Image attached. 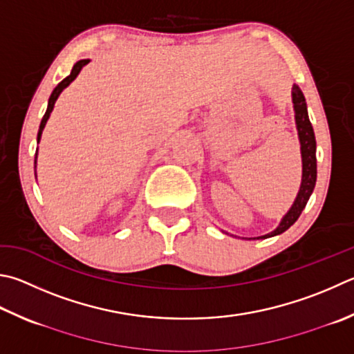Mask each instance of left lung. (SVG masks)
Wrapping results in <instances>:
<instances>
[{
	"label": "left lung",
	"instance_id": "1",
	"mask_svg": "<svg viewBox=\"0 0 354 354\" xmlns=\"http://www.w3.org/2000/svg\"><path fill=\"white\" fill-rule=\"evenodd\" d=\"M292 104H294V113H295V125H297L299 131V140H300V151H301V184L297 198L292 204V207L288 210V214L280 221L279 227L272 230L271 234H266L263 236H257L259 239H269V236H275L283 234L286 229H289L292 224L297 221L301 210L310 199L314 185H316L317 178V160H316V138H314V130L308 118L306 102L305 95L301 89L294 85L292 86Z\"/></svg>",
	"mask_w": 354,
	"mask_h": 354
}]
</instances>
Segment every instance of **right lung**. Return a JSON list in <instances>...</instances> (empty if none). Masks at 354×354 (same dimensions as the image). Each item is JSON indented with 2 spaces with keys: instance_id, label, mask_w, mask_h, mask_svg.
Listing matches in <instances>:
<instances>
[{
  "instance_id": "right-lung-1",
  "label": "right lung",
  "mask_w": 354,
  "mask_h": 354,
  "mask_svg": "<svg viewBox=\"0 0 354 354\" xmlns=\"http://www.w3.org/2000/svg\"><path fill=\"white\" fill-rule=\"evenodd\" d=\"M88 59L86 60H79L75 63V65L73 66V71H71V74L66 77V79H63L59 85H57L55 88H54V91H53V94H50V97H49V102H48V110H46V113H44V115H43V119H41V124H40V130H38V136H37V140H40V138H41V133H43V128H44V125H46V122H48V119H49V115H50V113H53V110H54V105H55V100L59 99V95H60V93L63 91V89H65L71 82H73L77 75H79V73L82 71V68L85 66V65H88ZM37 162V160H35Z\"/></svg>"
}]
</instances>
